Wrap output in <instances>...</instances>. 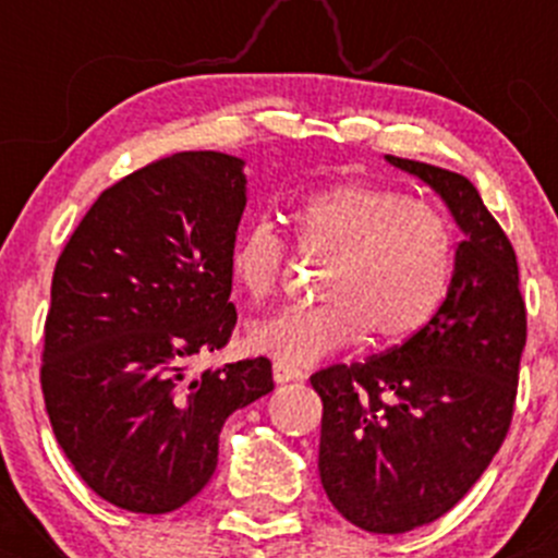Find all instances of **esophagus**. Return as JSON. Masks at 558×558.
I'll use <instances>...</instances> for the list:
<instances>
[{
  "instance_id": "34e87169",
  "label": "esophagus",
  "mask_w": 558,
  "mask_h": 558,
  "mask_svg": "<svg viewBox=\"0 0 558 558\" xmlns=\"http://www.w3.org/2000/svg\"><path fill=\"white\" fill-rule=\"evenodd\" d=\"M272 378L275 384H291V380H302L305 375H302L300 367H291L286 362H272Z\"/></svg>"
}]
</instances>
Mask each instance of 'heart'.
<instances>
[{"instance_id":"heart-1","label":"heart","mask_w":558,"mask_h":558,"mask_svg":"<svg viewBox=\"0 0 558 558\" xmlns=\"http://www.w3.org/2000/svg\"><path fill=\"white\" fill-rule=\"evenodd\" d=\"M283 221L296 253L324 258L318 305L286 307L256 320L247 345L275 362L305 367L373 335L399 342L440 311L453 275L448 218L388 185L345 180L291 196ZM289 247L264 218L247 221L229 245L232 283L262 302L278 291Z\"/></svg>"}]
</instances>
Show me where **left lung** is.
<instances>
[{
  "mask_svg": "<svg viewBox=\"0 0 558 558\" xmlns=\"http://www.w3.org/2000/svg\"><path fill=\"white\" fill-rule=\"evenodd\" d=\"M424 180L464 234L435 318L364 364L311 384L324 402L318 472L337 513L373 534L437 521L475 486L510 429L526 345L519 262L459 172L386 156Z\"/></svg>",
  "mask_w": 558,
  "mask_h": 558,
  "instance_id": "left-lung-1",
  "label": "left lung"
}]
</instances>
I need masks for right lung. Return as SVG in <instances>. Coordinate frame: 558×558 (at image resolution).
<instances>
[{"label":"right lung","mask_w":558,"mask_h":558,"mask_svg":"<svg viewBox=\"0 0 558 558\" xmlns=\"http://www.w3.org/2000/svg\"><path fill=\"white\" fill-rule=\"evenodd\" d=\"M243 170L238 156L189 150L126 174L56 262L45 410L77 475L116 508H183L216 472L223 421L275 388L264 356L189 375L238 324L227 256Z\"/></svg>","instance_id":"obj_1"}]
</instances>
